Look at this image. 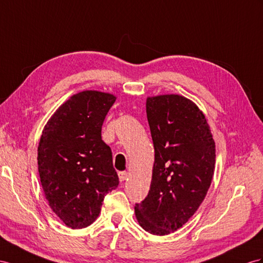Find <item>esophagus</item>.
<instances>
[{
  "instance_id": "obj_1",
  "label": "esophagus",
  "mask_w": 263,
  "mask_h": 263,
  "mask_svg": "<svg viewBox=\"0 0 263 263\" xmlns=\"http://www.w3.org/2000/svg\"><path fill=\"white\" fill-rule=\"evenodd\" d=\"M127 177H129V173H127L126 171H121V172H119V179H120V181L126 180Z\"/></svg>"
}]
</instances>
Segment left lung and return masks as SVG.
Returning <instances> with one entry per match:
<instances>
[{"label":"left lung","mask_w":263,"mask_h":263,"mask_svg":"<svg viewBox=\"0 0 263 263\" xmlns=\"http://www.w3.org/2000/svg\"><path fill=\"white\" fill-rule=\"evenodd\" d=\"M146 117L154 145L150 191L136 203L145 231H177L198 210L210 187L215 145L205 117L184 97L147 98Z\"/></svg>","instance_id":"8db88e82"}]
</instances>
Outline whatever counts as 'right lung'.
Instances as JSON below:
<instances>
[{"label":"right lung","instance_id":"1","mask_svg":"<svg viewBox=\"0 0 263 263\" xmlns=\"http://www.w3.org/2000/svg\"><path fill=\"white\" fill-rule=\"evenodd\" d=\"M116 97L83 91L59 107L46 123L37 147V164L46 200L72 229L93 223L106 193L119 185L112 151L101 130Z\"/></svg>","mask_w":263,"mask_h":263}]
</instances>
